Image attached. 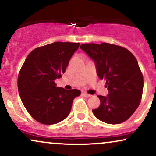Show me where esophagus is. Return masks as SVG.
I'll use <instances>...</instances> for the list:
<instances>
[{
  "label": "esophagus",
  "instance_id": "esophagus-1",
  "mask_svg": "<svg viewBox=\"0 0 156 156\" xmlns=\"http://www.w3.org/2000/svg\"><path fill=\"white\" fill-rule=\"evenodd\" d=\"M83 94L84 95V97H86V98H89V97L92 96V95H91V94H88V93H87V92H83Z\"/></svg>",
  "mask_w": 156,
  "mask_h": 156
}]
</instances>
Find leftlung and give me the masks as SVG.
<instances>
[{
	"label": "left lung",
	"instance_id": "8db88e82",
	"mask_svg": "<svg viewBox=\"0 0 156 156\" xmlns=\"http://www.w3.org/2000/svg\"><path fill=\"white\" fill-rule=\"evenodd\" d=\"M80 49L94 60L100 79L108 89L107 97L98 95L101 105L93 109L98 119L115 125L126 121L136 110L144 87L136 58L125 48L109 43L83 44Z\"/></svg>",
	"mask_w": 156,
	"mask_h": 156
}]
</instances>
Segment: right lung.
Segmentation results:
<instances>
[{
	"label": "right lung",
	"mask_w": 156,
	"mask_h": 156,
	"mask_svg": "<svg viewBox=\"0 0 156 156\" xmlns=\"http://www.w3.org/2000/svg\"><path fill=\"white\" fill-rule=\"evenodd\" d=\"M78 42H56L38 47L27 56L20 70L17 87L25 108L35 120L53 125L69 115L80 90L57 87L54 80L65 73Z\"/></svg>",
	"instance_id": "obj_1"
}]
</instances>
